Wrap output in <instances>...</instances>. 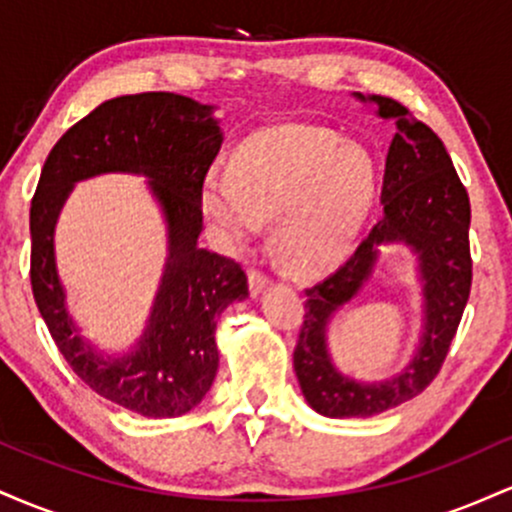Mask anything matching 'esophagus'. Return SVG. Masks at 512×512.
<instances>
[{
    "label": "esophagus",
    "mask_w": 512,
    "mask_h": 512,
    "mask_svg": "<svg viewBox=\"0 0 512 512\" xmlns=\"http://www.w3.org/2000/svg\"><path fill=\"white\" fill-rule=\"evenodd\" d=\"M248 281H250V293H252V296H257V293H260L264 286L269 284V274L262 272V269L252 267L248 272Z\"/></svg>",
    "instance_id": "obj_1"
}]
</instances>
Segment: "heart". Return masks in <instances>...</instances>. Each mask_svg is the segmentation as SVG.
Instances as JSON below:
<instances>
[{
	"mask_svg": "<svg viewBox=\"0 0 512 512\" xmlns=\"http://www.w3.org/2000/svg\"><path fill=\"white\" fill-rule=\"evenodd\" d=\"M378 192L366 146L310 125H279L238 146L231 178L209 175L202 211L221 243L243 245L274 219V248L296 272H325L349 255Z\"/></svg>",
	"mask_w": 512,
	"mask_h": 512,
	"instance_id": "obj_1",
	"label": "heart"
}]
</instances>
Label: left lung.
Masks as SVG:
<instances>
[{"instance_id":"1","label":"left lung","mask_w":512,"mask_h":512,"mask_svg":"<svg viewBox=\"0 0 512 512\" xmlns=\"http://www.w3.org/2000/svg\"><path fill=\"white\" fill-rule=\"evenodd\" d=\"M370 101L378 103L380 117H397L399 127L387 151L380 195L383 219L337 272L305 289V317L293 349V368L305 399L317 414L332 419L373 416L421 395L443 368L472 289V209L448 151L431 127L407 120L402 103L385 96ZM395 239H404L422 257L427 332L415 361L397 379L375 386L356 384L331 368L324 346L326 322L367 278L377 245Z\"/></svg>"}]
</instances>
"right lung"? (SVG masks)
Masks as SVG:
<instances>
[{"label":"right lung","instance_id":"1","mask_svg":"<svg viewBox=\"0 0 512 512\" xmlns=\"http://www.w3.org/2000/svg\"><path fill=\"white\" fill-rule=\"evenodd\" d=\"M209 110L168 91L110 98L52 146L31 202V286L57 349L91 390L154 419L202 402L219 368L216 320L248 296L243 267L197 245L202 185L223 144ZM110 169L149 174L171 226V260L150 332L120 362L101 359L73 332L51 257V228L73 182Z\"/></svg>","mask_w":512,"mask_h":512}]
</instances>
